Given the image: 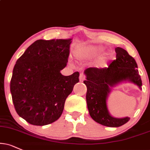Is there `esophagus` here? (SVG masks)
<instances>
[{
	"mask_svg": "<svg viewBox=\"0 0 150 150\" xmlns=\"http://www.w3.org/2000/svg\"><path fill=\"white\" fill-rule=\"evenodd\" d=\"M85 79H86V76H85L83 74H81L80 76H79V80H80L81 82H83Z\"/></svg>",
	"mask_w": 150,
	"mask_h": 150,
	"instance_id": "34e87169",
	"label": "esophagus"
}]
</instances>
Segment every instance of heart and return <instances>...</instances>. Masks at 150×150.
Instances as JSON below:
<instances>
[{
	"label": "heart",
	"mask_w": 150,
	"mask_h": 150,
	"mask_svg": "<svg viewBox=\"0 0 150 150\" xmlns=\"http://www.w3.org/2000/svg\"><path fill=\"white\" fill-rule=\"evenodd\" d=\"M103 51V48L95 46H83L76 49L74 54L76 58L81 60H87V59H92L95 58L98 55ZM110 55L107 53L104 56L101 57L97 61L96 65L99 67H103L106 65L107 62L110 59Z\"/></svg>",
	"instance_id": "heart-1"
}]
</instances>
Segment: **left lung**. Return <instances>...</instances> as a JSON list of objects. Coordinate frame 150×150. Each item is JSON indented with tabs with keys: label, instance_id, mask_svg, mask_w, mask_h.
Here are the masks:
<instances>
[{
	"label": "left lung",
	"instance_id": "1",
	"mask_svg": "<svg viewBox=\"0 0 150 150\" xmlns=\"http://www.w3.org/2000/svg\"><path fill=\"white\" fill-rule=\"evenodd\" d=\"M116 60L108 67H90L84 71L87 86L86 101L91 117L97 123L109 127H118L126 124L130 117L116 118L109 113L107 98L111 88L123 81H129L141 89L142 81L136 60L120 47L115 48Z\"/></svg>",
	"mask_w": 150,
	"mask_h": 150
}]
</instances>
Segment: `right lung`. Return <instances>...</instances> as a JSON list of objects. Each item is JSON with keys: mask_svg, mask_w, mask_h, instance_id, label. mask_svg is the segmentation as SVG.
<instances>
[{"mask_svg": "<svg viewBox=\"0 0 150 150\" xmlns=\"http://www.w3.org/2000/svg\"><path fill=\"white\" fill-rule=\"evenodd\" d=\"M67 40H38L16 60L10 81L14 108L30 125L44 126L56 121L67 97L79 81V71L63 76L68 62Z\"/></svg>", "mask_w": 150, "mask_h": 150, "instance_id": "right-lung-1", "label": "right lung"}]
</instances>
